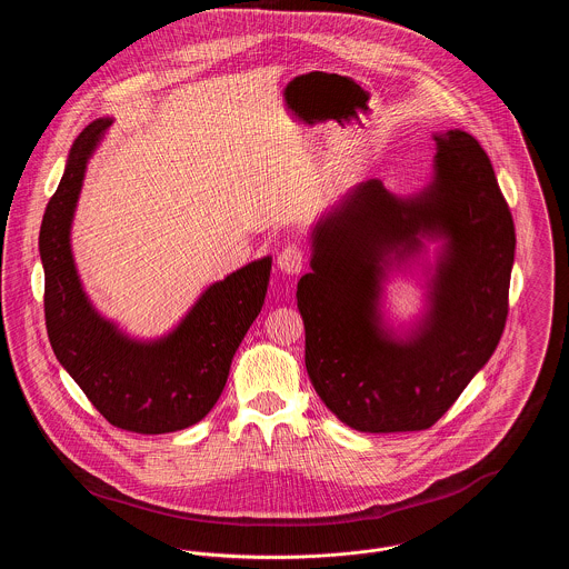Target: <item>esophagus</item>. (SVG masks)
Wrapping results in <instances>:
<instances>
[{
	"label": "esophagus",
	"instance_id": "esophagus-1",
	"mask_svg": "<svg viewBox=\"0 0 569 569\" xmlns=\"http://www.w3.org/2000/svg\"><path fill=\"white\" fill-rule=\"evenodd\" d=\"M276 262H278V269H280L282 273H289V276L300 273L302 267H305V251H302V247H298V244H287V247L278 253Z\"/></svg>",
	"mask_w": 569,
	"mask_h": 569
}]
</instances>
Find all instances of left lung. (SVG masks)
<instances>
[{"label": "left lung", "instance_id": "1", "mask_svg": "<svg viewBox=\"0 0 569 569\" xmlns=\"http://www.w3.org/2000/svg\"><path fill=\"white\" fill-rule=\"evenodd\" d=\"M431 138L429 183L413 194L381 179L348 190L313 223V271L298 282L311 383L363 433L431 427L485 368L508 316L515 226L490 160L467 131ZM399 270L419 276L426 305L395 327L385 284Z\"/></svg>", "mask_w": 569, "mask_h": 569}]
</instances>
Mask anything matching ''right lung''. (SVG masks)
I'll list each match as a JSON object with an SVG mask.
<instances>
[{"instance_id":"add662e5","label":"right lung","mask_w":569,"mask_h":569,"mask_svg":"<svg viewBox=\"0 0 569 569\" xmlns=\"http://www.w3.org/2000/svg\"><path fill=\"white\" fill-rule=\"evenodd\" d=\"M111 124L113 118H98L82 129L43 214L46 326L59 363L113 427L170 433L197 425L219 401L237 348L264 305L271 256L208 284L188 313L156 339L131 337L107 320L82 287L72 223L87 163Z\"/></svg>"}]
</instances>
